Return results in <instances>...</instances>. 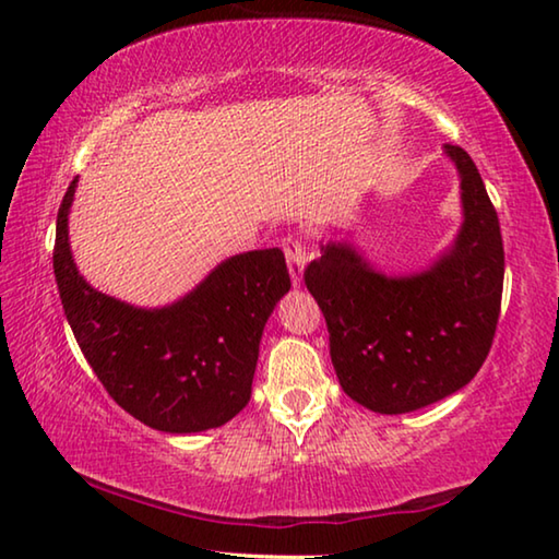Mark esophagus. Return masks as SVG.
<instances>
[{
  "label": "esophagus",
  "mask_w": 559,
  "mask_h": 559,
  "mask_svg": "<svg viewBox=\"0 0 559 559\" xmlns=\"http://www.w3.org/2000/svg\"><path fill=\"white\" fill-rule=\"evenodd\" d=\"M283 251H286V259H288V273H290L293 286H300L302 269H306V246H302L298 239H286L283 241Z\"/></svg>",
  "instance_id": "esophagus-1"
}]
</instances>
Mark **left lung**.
<instances>
[{
    "mask_svg": "<svg viewBox=\"0 0 559 559\" xmlns=\"http://www.w3.org/2000/svg\"><path fill=\"white\" fill-rule=\"evenodd\" d=\"M459 173L461 226L427 266L384 273L349 239L320 243L306 286L323 310L330 357L349 400L406 414L463 390L488 357L503 293V239L466 150L443 145Z\"/></svg>",
    "mask_w": 559,
    "mask_h": 559,
    "instance_id": "1",
    "label": "left lung"
}]
</instances>
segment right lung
I'll use <instances>...</instances> for the list:
<instances>
[{
	"label": "right lung",
	"mask_w": 559,
	"mask_h": 559,
	"mask_svg": "<svg viewBox=\"0 0 559 559\" xmlns=\"http://www.w3.org/2000/svg\"><path fill=\"white\" fill-rule=\"evenodd\" d=\"M79 177L56 219L53 273L66 320L108 394L145 427L197 433L234 419L251 400L263 328L290 290L281 249L224 259L167 306L140 308L81 276L69 239Z\"/></svg>",
	"instance_id": "right-lung-1"
}]
</instances>
